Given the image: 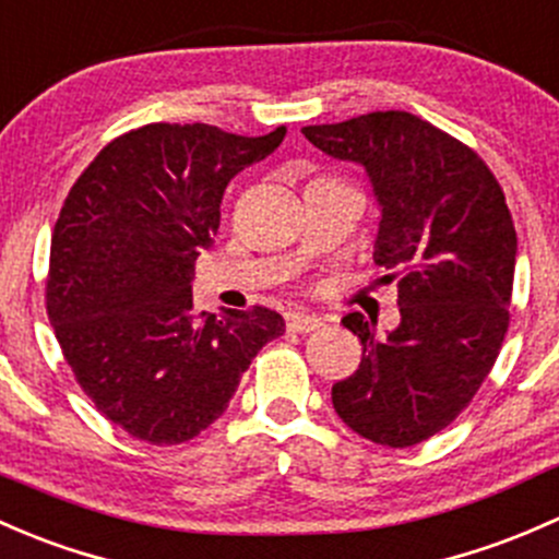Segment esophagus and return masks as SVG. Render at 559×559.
Here are the masks:
<instances>
[{
	"instance_id": "obj_1",
	"label": "esophagus",
	"mask_w": 559,
	"mask_h": 559,
	"mask_svg": "<svg viewBox=\"0 0 559 559\" xmlns=\"http://www.w3.org/2000/svg\"><path fill=\"white\" fill-rule=\"evenodd\" d=\"M286 326H289V332L308 334L321 326V319H316V316H308V313H289L286 316Z\"/></svg>"
}]
</instances>
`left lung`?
I'll return each mask as SVG.
<instances>
[{
	"mask_svg": "<svg viewBox=\"0 0 559 559\" xmlns=\"http://www.w3.org/2000/svg\"><path fill=\"white\" fill-rule=\"evenodd\" d=\"M329 157L358 163L380 205L374 262L399 278L402 321L385 337L361 313L343 324L361 364L332 385L358 437L413 448L468 407L509 329L516 233L501 185L466 144L409 111L302 128Z\"/></svg>",
	"mask_w": 559,
	"mask_h": 559,
	"instance_id": "left-lung-1",
	"label": "left lung"
}]
</instances>
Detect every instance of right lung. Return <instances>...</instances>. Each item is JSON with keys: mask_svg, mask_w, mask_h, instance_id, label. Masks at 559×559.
I'll return each mask as SVG.
<instances>
[{"mask_svg": "<svg viewBox=\"0 0 559 559\" xmlns=\"http://www.w3.org/2000/svg\"><path fill=\"white\" fill-rule=\"evenodd\" d=\"M286 128L235 136L152 122L109 141L63 201L50 240L47 316L104 418L150 444L198 437L284 319L270 308L198 313L195 260L219 230L235 174L278 150Z\"/></svg>", "mask_w": 559, "mask_h": 559, "instance_id": "right-lung-1", "label": "right lung"}]
</instances>
